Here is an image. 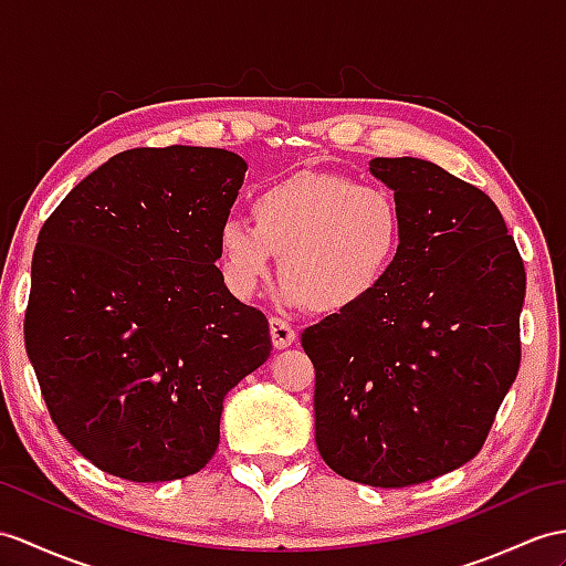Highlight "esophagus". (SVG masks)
<instances>
[{
	"mask_svg": "<svg viewBox=\"0 0 566 566\" xmlns=\"http://www.w3.org/2000/svg\"><path fill=\"white\" fill-rule=\"evenodd\" d=\"M270 337H272L274 347L286 349L289 345H294L296 333H294V327L284 323L282 318H270Z\"/></svg>",
	"mask_w": 566,
	"mask_h": 566,
	"instance_id": "1",
	"label": "esophagus"
}]
</instances>
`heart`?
Listing matches in <instances>:
<instances>
[{
  "label": "heart",
  "instance_id": "heart-1",
  "mask_svg": "<svg viewBox=\"0 0 566 566\" xmlns=\"http://www.w3.org/2000/svg\"><path fill=\"white\" fill-rule=\"evenodd\" d=\"M251 221L229 217L217 233L223 284L248 301L280 255L289 306L343 313L386 282L402 248V214L384 188L337 174H298L262 188Z\"/></svg>",
  "mask_w": 566,
  "mask_h": 566
}]
</instances>
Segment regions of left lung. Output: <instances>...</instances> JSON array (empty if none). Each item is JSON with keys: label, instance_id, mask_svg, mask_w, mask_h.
Here are the masks:
<instances>
[{"label": "left lung", "instance_id": "obj_1", "mask_svg": "<svg viewBox=\"0 0 566 566\" xmlns=\"http://www.w3.org/2000/svg\"><path fill=\"white\" fill-rule=\"evenodd\" d=\"M402 214L386 282L301 335L315 446L337 475L407 488L475 458L521 364L525 270L502 212L441 166L369 161Z\"/></svg>", "mask_w": 566, "mask_h": 566}]
</instances>
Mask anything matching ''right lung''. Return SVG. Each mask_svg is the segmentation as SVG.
Here are the masks:
<instances>
[{"label":"right lung","instance_id":"add662e5","mask_svg":"<svg viewBox=\"0 0 566 566\" xmlns=\"http://www.w3.org/2000/svg\"><path fill=\"white\" fill-rule=\"evenodd\" d=\"M245 170L227 149H129L38 233L25 352L52 422L108 475L202 470L223 398L270 357L268 318L214 265Z\"/></svg>","mask_w":566,"mask_h":566}]
</instances>
